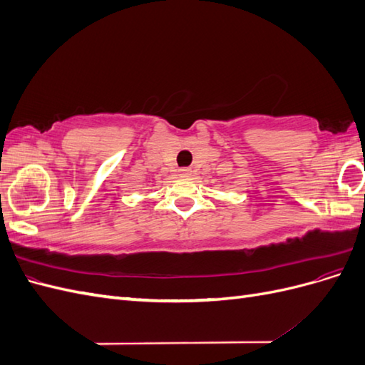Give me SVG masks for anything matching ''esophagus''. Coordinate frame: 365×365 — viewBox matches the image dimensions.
<instances>
[{"mask_svg":"<svg viewBox=\"0 0 365 365\" xmlns=\"http://www.w3.org/2000/svg\"><path fill=\"white\" fill-rule=\"evenodd\" d=\"M180 175L181 176H189V175H192V170L189 168H182V169H180Z\"/></svg>","mask_w":365,"mask_h":365,"instance_id":"obj_1","label":"esophagus"}]
</instances>
